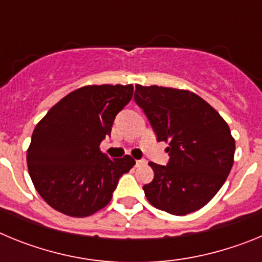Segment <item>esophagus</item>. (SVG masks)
<instances>
[{
	"label": "esophagus",
	"mask_w": 262,
	"mask_h": 262,
	"mask_svg": "<svg viewBox=\"0 0 262 262\" xmlns=\"http://www.w3.org/2000/svg\"><path fill=\"white\" fill-rule=\"evenodd\" d=\"M144 164H147V160L145 159L136 160V165H144Z\"/></svg>",
	"instance_id": "obj_1"
}]
</instances>
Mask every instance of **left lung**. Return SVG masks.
Masks as SVG:
<instances>
[{"label": "left lung", "mask_w": 262, "mask_h": 262, "mask_svg": "<svg viewBox=\"0 0 262 262\" xmlns=\"http://www.w3.org/2000/svg\"><path fill=\"white\" fill-rule=\"evenodd\" d=\"M135 102L147 115L157 142L169 143L166 165L149 163L148 202L173 215L202 209L226 182L233 165L235 140L214 107L189 90L136 85Z\"/></svg>", "instance_id": "obj_1"}]
</instances>
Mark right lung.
<instances>
[{"instance_id": "obj_1", "label": "right lung", "mask_w": 262, "mask_h": 262, "mask_svg": "<svg viewBox=\"0 0 262 262\" xmlns=\"http://www.w3.org/2000/svg\"><path fill=\"white\" fill-rule=\"evenodd\" d=\"M134 94L133 85H89L66 96L36 124L27 149L32 184L52 209L84 217L110 202L119 178L135 165L110 159L99 144Z\"/></svg>"}]
</instances>
